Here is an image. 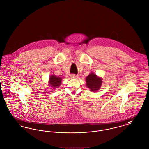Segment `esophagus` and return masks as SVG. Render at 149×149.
I'll list each match as a JSON object with an SVG mask.
<instances>
[{
    "instance_id": "1",
    "label": "esophagus",
    "mask_w": 149,
    "mask_h": 149,
    "mask_svg": "<svg viewBox=\"0 0 149 149\" xmlns=\"http://www.w3.org/2000/svg\"><path fill=\"white\" fill-rule=\"evenodd\" d=\"M70 77H71V79H77V78H78V77L76 75H74V74L71 75Z\"/></svg>"
}]
</instances>
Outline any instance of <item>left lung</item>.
Returning a JSON list of instances; mask_svg holds the SVG:
<instances>
[{
    "label": "left lung",
    "mask_w": 149,
    "mask_h": 149,
    "mask_svg": "<svg viewBox=\"0 0 149 149\" xmlns=\"http://www.w3.org/2000/svg\"><path fill=\"white\" fill-rule=\"evenodd\" d=\"M86 85L92 92H97L102 85V79L94 72H91L86 78Z\"/></svg>",
    "instance_id": "obj_1"
}]
</instances>
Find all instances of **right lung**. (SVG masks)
Listing matches in <instances>:
<instances>
[{
  "instance_id": "obj_1",
  "label": "right lung",
  "mask_w": 149,
  "mask_h": 149,
  "mask_svg": "<svg viewBox=\"0 0 149 149\" xmlns=\"http://www.w3.org/2000/svg\"><path fill=\"white\" fill-rule=\"evenodd\" d=\"M63 79L59 77H57L55 75H51L49 78V85L50 87L53 88V89H56L58 88L61 85Z\"/></svg>"
}]
</instances>
